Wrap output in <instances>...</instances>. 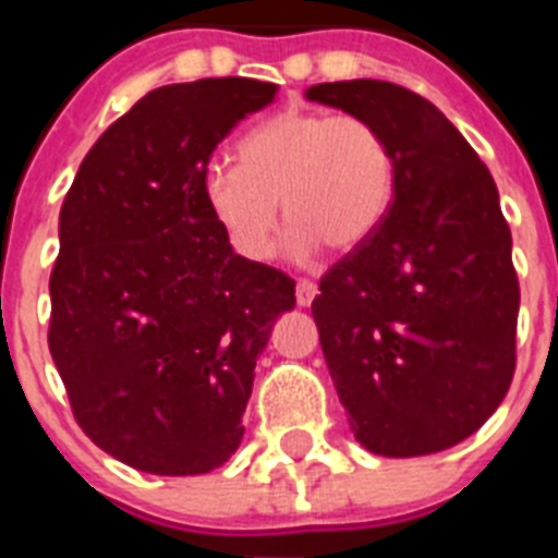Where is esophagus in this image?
I'll use <instances>...</instances> for the list:
<instances>
[{"mask_svg":"<svg viewBox=\"0 0 558 558\" xmlns=\"http://www.w3.org/2000/svg\"><path fill=\"white\" fill-rule=\"evenodd\" d=\"M315 292H318V287H315L313 280H306V278H301V280H298V287H295L298 306H310V304H313Z\"/></svg>","mask_w":558,"mask_h":558,"instance_id":"esophagus-1","label":"esophagus"}]
</instances>
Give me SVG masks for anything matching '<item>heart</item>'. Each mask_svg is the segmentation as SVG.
Here are the masks:
<instances>
[{
  "label": "heart",
  "instance_id": "heart-1",
  "mask_svg": "<svg viewBox=\"0 0 558 558\" xmlns=\"http://www.w3.org/2000/svg\"><path fill=\"white\" fill-rule=\"evenodd\" d=\"M236 161H210L202 199L240 257L269 260L283 217L295 257L322 243L356 248L388 214L397 159L388 135L365 116L283 109L248 130Z\"/></svg>",
  "mask_w": 558,
  "mask_h": 558
}]
</instances>
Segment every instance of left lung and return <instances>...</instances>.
<instances>
[{
  "mask_svg": "<svg viewBox=\"0 0 558 558\" xmlns=\"http://www.w3.org/2000/svg\"><path fill=\"white\" fill-rule=\"evenodd\" d=\"M306 98L371 118L397 159L388 214L313 301L350 432L381 458L451 449L493 416L515 373L521 292L493 173L405 86L318 83Z\"/></svg>",
  "mask_w": 558,
  "mask_h": 558,
  "instance_id": "8db88e82",
  "label": "left lung"
}]
</instances>
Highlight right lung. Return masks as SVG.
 Masks as SVG:
<instances>
[{
	"instance_id": "obj_1",
	"label": "right lung",
	"mask_w": 558,
	"mask_h": 558,
	"mask_svg": "<svg viewBox=\"0 0 558 558\" xmlns=\"http://www.w3.org/2000/svg\"><path fill=\"white\" fill-rule=\"evenodd\" d=\"M275 83L147 92L86 153L60 208L48 350L95 446L150 475H205L243 440L254 365L295 280L234 254L202 173Z\"/></svg>"
}]
</instances>
